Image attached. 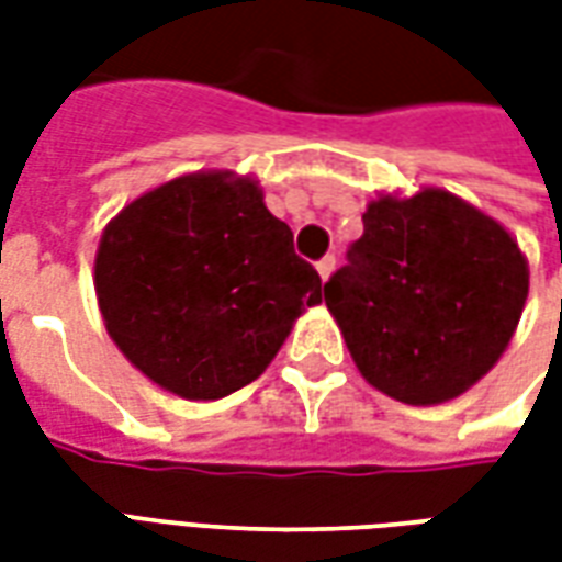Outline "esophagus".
I'll list each match as a JSON object with an SVG mask.
<instances>
[{
    "label": "esophagus",
    "mask_w": 562,
    "mask_h": 562,
    "mask_svg": "<svg viewBox=\"0 0 562 562\" xmlns=\"http://www.w3.org/2000/svg\"><path fill=\"white\" fill-rule=\"evenodd\" d=\"M334 268H337V258H334V256H325V258H322V261H318V265H316L318 277H322V280H328L330 273H334Z\"/></svg>",
    "instance_id": "34e87169"
}]
</instances>
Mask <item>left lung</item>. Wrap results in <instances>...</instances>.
Masks as SVG:
<instances>
[{"label":"left lung","mask_w":562,"mask_h":562,"mask_svg":"<svg viewBox=\"0 0 562 562\" xmlns=\"http://www.w3.org/2000/svg\"><path fill=\"white\" fill-rule=\"evenodd\" d=\"M530 292L518 240L446 189L367 204L349 265L325 282L361 376L394 401L460 397L499 361Z\"/></svg>","instance_id":"1"}]
</instances>
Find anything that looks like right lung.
<instances>
[{
  "label": "right lung",
  "instance_id": "add662e5",
  "mask_svg": "<svg viewBox=\"0 0 562 562\" xmlns=\"http://www.w3.org/2000/svg\"><path fill=\"white\" fill-rule=\"evenodd\" d=\"M104 328L140 373L186 401L256 382L322 280L252 177L198 171L144 192L95 252Z\"/></svg>",
  "mask_w": 562,
  "mask_h": 562
}]
</instances>
